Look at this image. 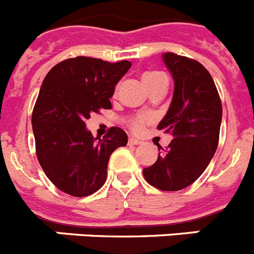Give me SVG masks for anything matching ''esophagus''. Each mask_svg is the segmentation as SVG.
I'll return each mask as SVG.
<instances>
[{
  "mask_svg": "<svg viewBox=\"0 0 254 254\" xmlns=\"http://www.w3.org/2000/svg\"><path fill=\"white\" fill-rule=\"evenodd\" d=\"M141 141L137 140V138H129L128 140V145H131V146H134V145H141Z\"/></svg>",
  "mask_w": 254,
  "mask_h": 254,
  "instance_id": "34e87169",
  "label": "esophagus"
}]
</instances>
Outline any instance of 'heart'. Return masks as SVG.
Segmentation results:
<instances>
[{"mask_svg": "<svg viewBox=\"0 0 254 254\" xmlns=\"http://www.w3.org/2000/svg\"><path fill=\"white\" fill-rule=\"evenodd\" d=\"M161 76H164V75L160 72H149V73H145V75H143L142 80H143V82H145V85H147V84H150V82L154 81V80H156V78L161 77ZM149 121H151V117L146 116V114H141V116L134 117L131 122V128L136 132H140L141 129L143 128L145 123L149 122Z\"/></svg>", "mask_w": 254, "mask_h": 254, "instance_id": "heart-1", "label": "heart"}]
</instances>
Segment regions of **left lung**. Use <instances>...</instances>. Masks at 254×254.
<instances>
[{
	"label": "left lung",
	"mask_w": 254,
	"mask_h": 254,
	"mask_svg": "<svg viewBox=\"0 0 254 254\" xmlns=\"http://www.w3.org/2000/svg\"><path fill=\"white\" fill-rule=\"evenodd\" d=\"M161 57L174 80V91L158 128L173 138L142 173L158 190H179L197 181L214 158L223 107L214 80L199 62L170 52Z\"/></svg>",
	"instance_id": "8db88e82"
}]
</instances>
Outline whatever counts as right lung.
I'll return each instance as SVG.
<instances>
[{
    "label": "right lung",
    "instance_id": "1",
    "mask_svg": "<svg viewBox=\"0 0 254 254\" xmlns=\"http://www.w3.org/2000/svg\"><path fill=\"white\" fill-rule=\"evenodd\" d=\"M129 67L128 61L76 57L56 64L43 80L31 117L37 156L64 193L85 197L102 188L112 152L127 145L122 128L112 127L100 140L85 122L93 112L112 108L114 87Z\"/></svg>",
    "mask_w": 254,
    "mask_h": 254
}]
</instances>
